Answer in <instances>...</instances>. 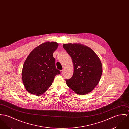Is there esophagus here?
Masks as SVG:
<instances>
[{"instance_id":"34e87169","label":"esophagus","mask_w":129,"mask_h":129,"mask_svg":"<svg viewBox=\"0 0 129 129\" xmlns=\"http://www.w3.org/2000/svg\"><path fill=\"white\" fill-rule=\"evenodd\" d=\"M60 73H61V74H62L64 73V70H60Z\"/></svg>"}]
</instances>
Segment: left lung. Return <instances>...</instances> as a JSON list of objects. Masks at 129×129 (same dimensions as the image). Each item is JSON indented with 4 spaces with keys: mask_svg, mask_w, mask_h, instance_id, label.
I'll list each match as a JSON object with an SVG mask.
<instances>
[{
    "mask_svg": "<svg viewBox=\"0 0 129 129\" xmlns=\"http://www.w3.org/2000/svg\"><path fill=\"white\" fill-rule=\"evenodd\" d=\"M63 47L74 66L72 76L66 80L67 85L76 94H89L98 85L102 74L100 59L92 49L82 44H64Z\"/></svg>",
    "mask_w": 129,
    "mask_h": 129,
    "instance_id": "obj_1",
    "label": "left lung"
}]
</instances>
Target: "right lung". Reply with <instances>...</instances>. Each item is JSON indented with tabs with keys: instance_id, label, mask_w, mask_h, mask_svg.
I'll return each instance as SVG.
<instances>
[{
	"instance_id": "right-lung-1",
	"label": "right lung",
	"mask_w": 129,
	"mask_h": 129,
	"mask_svg": "<svg viewBox=\"0 0 129 129\" xmlns=\"http://www.w3.org/2000/svg\"><path fill=\"white\" fill-rule=\"evenodd\" d=\"M59 44L43 43L35 48L26 59L22 71V80L26 90L40 95L51 86L55 76L60 72L56 69L53 54Z\"/></svg>"
}]
</instances>
